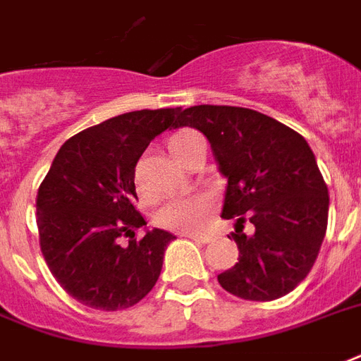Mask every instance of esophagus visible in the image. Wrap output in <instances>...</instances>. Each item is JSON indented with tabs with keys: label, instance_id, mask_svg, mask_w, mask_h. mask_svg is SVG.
<instances>
[{
	"label": "esophagus",
	"instance_id": "1",
	"mask_svg": "<svg viewBox=\"0 0 361 361\" xmlns=\"http://www.w3.org/2000/svg\"><path fill=\"white\" fill-rule=\"evenodd\" d=\"M184 238H190V240H194V242H200V243L213 242V235L211 234H184Z\"/></svg>",
	"mask_w": 361,
	"mask_h": 361
}]
</instances>
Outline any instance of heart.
Listing matches in <instances>:
<instances>
[{
    "instance_id": "heart-1",
    "label": "heart",
    "mask_w": 361,
    "mask_h": 361,
    "mask_svg": "<svg viewBox=\"0 0 361 361\" xmlns=\"http://www.w3.org/2000/svg\"><path fill=\"white\" fill-rule=\"evenodd\" d=\"M194 137H197V135L192 131L173 135L169 139L171 154L177 158L180 148ZM211 207H213V202L207 194H202V192L180 194V196L165 200L156 211L154 221L161 228L173 230V232H197L209 219Z\"/></svg>"
}]
</instances>
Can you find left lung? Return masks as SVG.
Here are the masks:
<instances>
[{"instance_id": "1", "label": "left lung", "mask_w": 361, "mask_h": 361, "mask_svg": "<svg viewBox=\"0 0 361 361\" xmlns=\"http://www.w3.org/2000/svg\"><path fill=\"white\" fill-rule=\"evenodd\" d=\"M178 127L207 137L228 180L221 216L235 219L240 257L219 274L222 289L245 300L291 293L316 262L329 213L327 186L305 137L257 110L211 104L183 110ZM243 214L255 226L251 236L243 234Z\"/></svg>"}]
</instances>
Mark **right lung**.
<instances>
[{
	"label": "right lung",
	"mask_w": 361,
	"mask_h": 361,
	"mask_svg": "<svg viewBox=\"0 0 361 361\" xmlns=\"http://www.w3.org/2000/svg\"><path fill=\"white\" fill-rule=\"evenodd\" d=\"M180 108L137 110L78 133L61 146L37 190L39 245L70 297L97 310H123L150 293L175 235L135 230V167L150 140L173 127ZM131 235L129 246L117 238Z\"/></svg>",
	"instance_id": "right-lung-1"
}]
</instances>
